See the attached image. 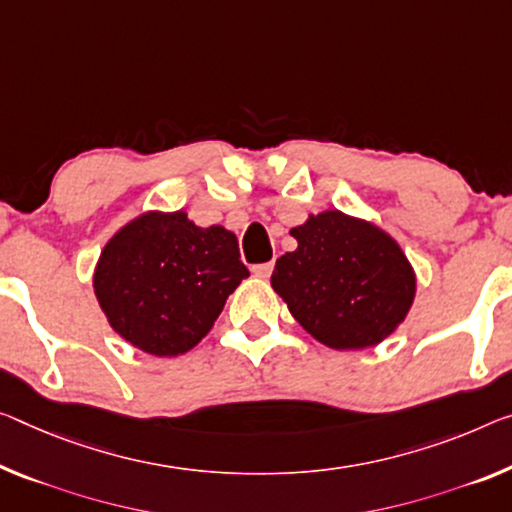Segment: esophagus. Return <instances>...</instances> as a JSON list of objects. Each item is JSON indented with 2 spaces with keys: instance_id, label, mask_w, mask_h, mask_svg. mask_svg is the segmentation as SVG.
Masks as SVG:
<instances>
[{
  "instance_id": "34e87169",
  "label": "esophagus",
  "mask_w": 512,
  "mask_h": 512,
  "mask_svg": "<svg viewBox=\"0 0 512 512\" xmlns=\"http://www.w3.org/2000/svg\"><path fill=\"white\" fill-rule=\"evenodd\" d=\"M272 270H274V263H258L251 267V272H254V277L258 279H267L272 274Z\"/></svg>"
}]
</instances>
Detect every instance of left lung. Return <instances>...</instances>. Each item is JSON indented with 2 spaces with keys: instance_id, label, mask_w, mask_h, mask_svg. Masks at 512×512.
I'll return each mask as SVG.
<instances>
[{
  "instance_id": "left-lung-1",
  "label": "left lung",
  "mask_w": 512,
  "mask_h": 512,
  "mask_svg": "<svg viewBox=\"0 0 512 512\" xmlns=\"http://www.w3.org/2000/svg\"><path fill=\"white\" fill-rule=\"evenodd\" d=\"M290 235L297 249L274 265L272 288L313 338L334 350H361L405 320L416 281L387 233L327 210Z\"/></svg>"
}]
</instances>
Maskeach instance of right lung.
<instances>
[{"instance_id": "obj_1", "label": "right lung", "mask_w": 512, "mask_h": 512, "mask_svg": "<svg viewBox=\"0 0 512 512\" xmlns=\"http://www.w3.org/2000/svg\"><path fill=\"white\" fill-rule=\"evenodd\" d=\"M249 277L238 238L178 212H146L102 249L96 297L116 332L155 357L192 350Z\"/></svg>"}]
</instances>
